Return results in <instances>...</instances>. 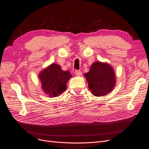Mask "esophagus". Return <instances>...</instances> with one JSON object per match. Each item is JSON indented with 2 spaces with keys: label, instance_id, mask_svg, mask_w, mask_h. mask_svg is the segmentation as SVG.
Listing matches in <instances>:
<instances>
[{
  "label": "esophagus",
  "instance_id": "34e87169",
  "mask_svg": "<svg viewBox=\"0 0 149 149\" xmlns=\"http://www.w3.org/2000/svg\"><path fill=\"white\" fill-rule=\"evenodd\" d=\"M74 74L75 75L77 76H80L82 74V72L80 71V70H76L74 72Z\"/></svg>",
  "mask_w": 149,
  "mask_h": 149
}]
</instances>
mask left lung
<instances>
[{"instance_id":"obj_1","label":"left lung","mask_w":149,"mask_h":149,"mask_svg":"<svg viewBox=\"0 0 149 149\" xmlns=\"http://www.w3.org/2000/svg\"><path fill=\"white\" fill-rule=\"evenodd\" d=\"M88 84V88L93 95L104 96L112 91L116 84V75L108 63L95 62L88 73L84 74Z\"/></svg>"}]
</instances>
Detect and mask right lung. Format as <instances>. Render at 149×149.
<instances>
[{
  "label": "right lung",
  "instance_id": "right-lung-1",
  "mask_svg": "<svg viewBox=\"0 0 149 149\" xmlns=\"http://www.w3.org/2000/svg\"><path fill=\"white\" fill-rule=\"evenodd\" d=\"M72 77L69 70L63 71L60 65L52 63L40 74L42 88L50 97H56L66 89V84Z\"/></svg>",
  "mask_w": 149,
  "mask_h": 149
}]
</instances>
